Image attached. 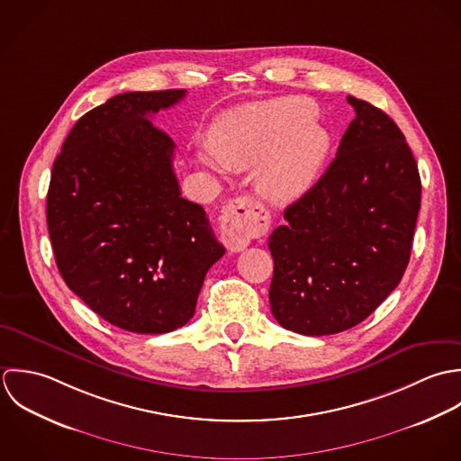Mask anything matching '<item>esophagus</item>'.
Instances as JSON below:
<instances>
[{
	"label": "esophagus",
	"mask_w": 461,
	"mask_h": 461,
	"mask_svg": "<svg viewBox=\"0 0 461 461\" xmlns=\"http://www.w3.org/2000/svg\"><path fill=\"white\" fill-rule=\"evenodd\" d=\"M219 221L222 240L233 253L246 249L253 239L266 235L271 226L269 212L251 197L231 199Z\"/></svg>",
	"instance_id": "34e87169"
}]
</instances>
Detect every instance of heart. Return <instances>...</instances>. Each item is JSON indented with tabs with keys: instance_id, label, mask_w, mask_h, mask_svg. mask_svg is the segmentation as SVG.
I'll return each instance as SVG.
<instances>
[{
	"instance_id": "obj_1",
	"label": "heart",
	"mask_w": 461,
	"mask_h": 461,
	"mask_svg": "<svg viewBox=\"0 0 461 461\" xmlns=\"http://www.w3.org/2000/svg\"><path fill=\"white\" fill-rule=\"evenodd\" d=\"M317 108L303 97H281L226 113L212 133V153L199 155L203 166L222 175L264 162L258 192L275 204L304 195L322 169L331 137L313 121Z\"/></svg>"
}]
</instances>
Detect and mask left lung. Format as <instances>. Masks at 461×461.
I'll list each match as a JSON object with an SVG mask.
<instances>
[{
	"label": "left lung",
	"instance_id": "8db88e82",
	"mask_svg": "<svg viewBox=\"0 0 461 461\" xmlns=\"http://www.w3.org/2000/svg\"><path fill=\"white\" fill-rule=\"evenodd\" d=\"M357 115L337 157L285 210L269 237V303L290 331H346L388 297L404 275L420 208V176L399 126L348 95Z\"/></svg>",
	"mask_w": 461,
	"mask_h": 461
}]
</instances>
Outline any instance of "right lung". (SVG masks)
<instances>
[{
	"label": "right lung",
	"instance_id": "right-lung-1",
	"mask_svg": "<svg viewBox=\"0 0 461 461\" xmlns=\"http://www.w3.org/2000/svg\"><path fill=\"white\" fill-rule=\"evenodd\" d=\"M185 94L110 97L78 119L51 171L46 217L57 267L101 319L131 333L186 324L226 251L203 206L182 197L175 142L151 121Z\"/></svg>",
	"mask_w": 461,
	"mask_h": 461
}]
</instances>
